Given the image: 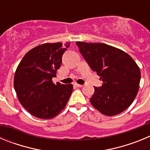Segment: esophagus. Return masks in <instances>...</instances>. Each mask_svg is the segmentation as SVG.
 I'll use <instances>...</instances> for the list:
<instances>
[{"instance_id": "1", "label": "esophagus", "mask_w": 150, "mask_h": 150, "mask_svg": "<svg viewBox=\"0 0 150 150\" xmlns=\"http://www.w3.org/2000/svg\"><path fill=\"white\" fill-rule=\"evenodd\" d=\"M74 86H76V87H79V88H81V87L83 86V85L77 84V83H75V84H74Z\"/></svg>"}]
</instances>
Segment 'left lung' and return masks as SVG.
Returning a JSON list of instances; mask_svg holds the SVG:
<instances>
[{
    "instance_id": "1",
    "label": "left lung",
    "mask_w": 150,
    "mask_h": 150,
    "mask_svg": "<svg viewBox=\"0 0 150 150\" xmlns=\"http://www.w3.org/2000/svg\"><path fill=\"white\" fill-rule=\"evenodd\" d=\"M79 52L103 84L95 87L91 105L108 116L120 114L134 101L140 86V71L128 54L100 43L76 42Z\"/></svg>"
}]
</instances>
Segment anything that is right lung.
<instances>
[{"label":"right lung","instance_id":"add662e5","mask_svg":"<svg viewBox=\"0 0 150 150\" xmlns=\"http://www.w3.org/2000/svg\"><path fill=\"white\" fill-rule=\"evenodd\" d=\"M70 43H43L25 55L16 68L14 88L20 104L35 117L50 120L65 107L73 85L56 84L52 77L62 62Z\"/></svg>","mask_w":150,"mask_h":150}]
</instances>
